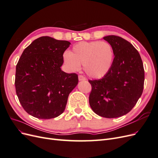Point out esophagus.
<instances>
[{
	"label": "esophagus",
	"mask_w": 158,
	"mask_h": 158,
	"mask_svg": "<svg viewBox=\"0 0 158 158\" xmlns=\"http://www.w3.org/2000/svg\"><path fill=\"white\" fill-rule=\"evenodd\" d=\"M78 80L80 81H82V80H86V78H85L84 76L82 75H79L78 76Z\"/></svg>",
	"instance_id": "esophagus-1"
}]
</instances>
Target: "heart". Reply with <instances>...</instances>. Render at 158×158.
Instances as JSON below:
<instances>
[{"instance_id": "b5f03b06", "label": "heart", "mask_w": 158, "mask_h": 158, "mask_svg": "<svg viewBox=\"0 0 158 158\" xmlns=\"http://www.w3.org/2000/svg\"><path fill=\"white\" fill-rule=\"evenodd\" d=\"M112 46L106 41H80L69 52L63 55L64 64L72 71L78 70L80 64L89 76L100 78L106 76L113 60Z\"/></svg>"}]
</instances>
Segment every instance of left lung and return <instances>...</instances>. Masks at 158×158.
Here are the masks:
<instances>
[{
  "label": "left lung",
  "instance_id": "left-lung-1",
  "mask_svg": "<svg viewBox=\"0 0 158 158\" xmlns=\"http://www.w3.org/2000/svg\"><path fill=\"white\" fill-rule=\"evenodd\" d=\"M103 39L112 46L114 57L103 78L88 80L92 85L89 102L98 115L116 118L130 112L140 98L144 69L139 52L130 42L117 35Z\"/></svg>",
  "mask_w": 158,
  "mask_h": 158
}]
</instances>
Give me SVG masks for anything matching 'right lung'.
<instances>
[{"label": "right lung", "instance_id": "1", "mask_svg": "<svg viewBox=\"0 0 158 158\" xmlns=\"http://www.w3.org/2000/svg\"><path fill=\"white\" fill-rule=\"evenodd\" d=\"M70 45L43 36L23 51L16 68L15 87L19 102L30 115L49 119L64 112L69 94L78 82L76 73L60 69Z\"/></svg>", "mask_w": 158, "mask_h": 158}]
</instances>
